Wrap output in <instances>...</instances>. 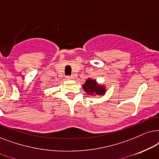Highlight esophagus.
Returning a JSON list of instances; mask_svg holds the SVG:
<instances>
[{
	"label": "esophagus",
	"mask_w": 159,
	"mask_h": 159,
	"mask_svg": "<svg viewBox=\"0 0 159 159\" xmlns=\"http://www.w3.org/2000/svg\"><path fill=\"white\" fill-rule=\"evenodd\" d=\"M66 78H67V80H73V78H74V77H73V75H70V76L68 75V76H67Z\"/></svg>",
	"instance_id": "34e87169"
}]
</instances>
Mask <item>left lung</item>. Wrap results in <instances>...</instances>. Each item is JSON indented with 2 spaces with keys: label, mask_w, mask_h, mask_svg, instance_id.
I'll list each match as a JSON object with an SVG mask.
<instances>
[{
  "label": "left lung",
  "mask_w": 159,
  "mask_h": 159,
  "mask_svg": "<svg viewBox=\"0 0 159 159\" xmlns=\"http://www.w3.org/2000/svg\"><path fill=\"white\" fill-rule=\"evenodd\" d=\"M83 89L89 95H104L106 92L105 86L97 84L95 80L88 78L83 84Z\"/></svg>",
  "instance_id": "obj_1"
}]
</instances>
